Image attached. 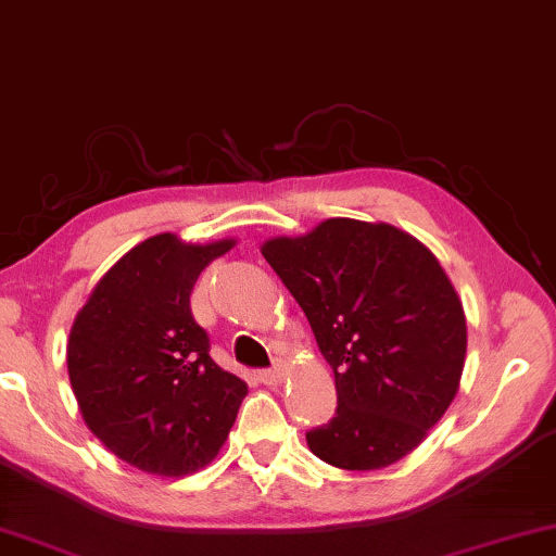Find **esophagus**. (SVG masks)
<instances>
[{"label":"esophagus","mask_w":556,"mask_h":556,"mask_svg":"<svg viewBox=\"0 0 556 556\" xmlns=\"http://www.w3.org/2000/svg\"><path fill=\"white\" fill-rule=\"evenodd\" d=\"M283 378H286V366L283 364H276L273 368H265V371H261V381L265 386L283 383Z\"/></svg>","instance_id":"esophagus-1"}]
</instances>
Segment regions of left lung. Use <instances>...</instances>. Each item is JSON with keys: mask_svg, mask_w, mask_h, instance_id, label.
I'll return each mask as SVG.
<instances>
[{"mask_svg": "<svg viewBox=\"0 0 556 556\" xmlns=\"http://www.w3.org/2000/svg\"><path fill=\"white\" fill-rule=\"evenodd\" d=\"M261 253L336 376V416L305 433L311 452L349 471L412 454L454 401L466 358L464 305L437 255L389 223L351 218L270 238Z\"/></svg>", "mask_w": 556, "mask_h": 556, "instance_id": "left-lung-1", "label": "left lung"}]
</instances>
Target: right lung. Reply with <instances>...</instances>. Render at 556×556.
<instances>
[{"label": "right lung", "instance_id": "add662e5", "mask_svg": "<svg viewBox=\"0 0 556 556\" xmlns=\"http://www.w3.org/2000/svg\"><path fill=\"white\" fill-rule=\"evenodd\" d=\"M236 240L182 243L160 232L127 251L77 313L67 371L85 424L117 458L185 477L218 456L248 386L211 358L190 311L205 265Z\"/></svg>", "mask_w": 556, "mask_h": 556}]
</instances>
